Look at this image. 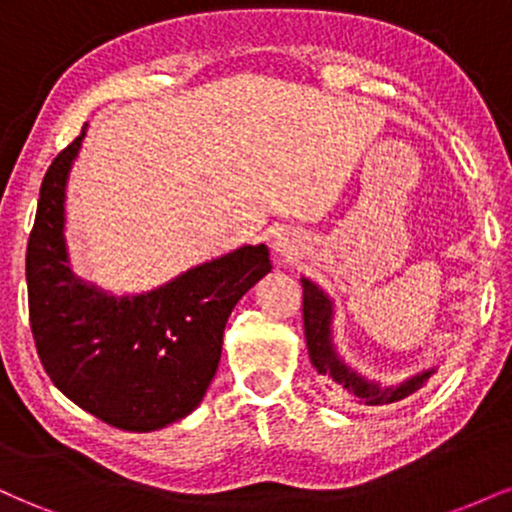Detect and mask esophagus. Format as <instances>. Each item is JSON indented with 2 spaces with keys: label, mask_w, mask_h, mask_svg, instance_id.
Returning a JSON list of instances; mask_svg holds the SVG:
<instances>
[{
  "label": "esophagus",
  "mask_w": 512,
  "mask_h": 512,
  "mask_svg": "<svg viewBox=\"0 0 512 512\" xmlns=\"http://www.w3.org/2000/svg\"><path fill=\"white\" fill-rule=\"evenodd\" d=\"M274 248H276V252H281V255H289V252L293 250V245H291L289 236H279L274 240Z\"/></svg>",
  "instance_id": "esophagus-1"
}]
</instances>
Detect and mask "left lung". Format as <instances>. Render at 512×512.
<instances>
[{
  "mask_svg": "<svg viewBox=\"0 0 512 512\" xmlns=\"http://www.w3.org/2000/svg\"><path fill=\"white\" fill-rule=\"evenodd\" d=\"M303 284V325H305V344H308L310 363L317 368V373L325 378L330 390L344 402L368 404V407H378V404L399 402V399L414 395L416 390L426 385V380L436 373V368L421 370V373L411 375L409 380L399 385L380 387L378 383L358 375L354 368H349L342 358L337 356L332 344V301L325 296L320 286H315L310 279H301Z\"/></svg>",
  "mask_w": 512,
  "mask_h": 512,
  "instance_id": "obj_1",
  "label": "left lung"
}]
</instances>
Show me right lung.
<instances>
[{"label": "right lung", "instance_id": "obj_1", "mask_svg": "<svg viewBox=\"0 0 512 512\" xmlns=\"http://www.w3.org/2000/svg\"><path fill=\"white\" fill-rule=\"evenodd\" d=\"M84 134L57 154L40 185L26 252L35 349L57 390L88 414L122 431H156L202 402L228 315L272 262L267 245H243L161 289L122 298L76 279L64 248V187Z\"/></svg>", "mask_w": 512, "mask_h": 512}]
</instances>
